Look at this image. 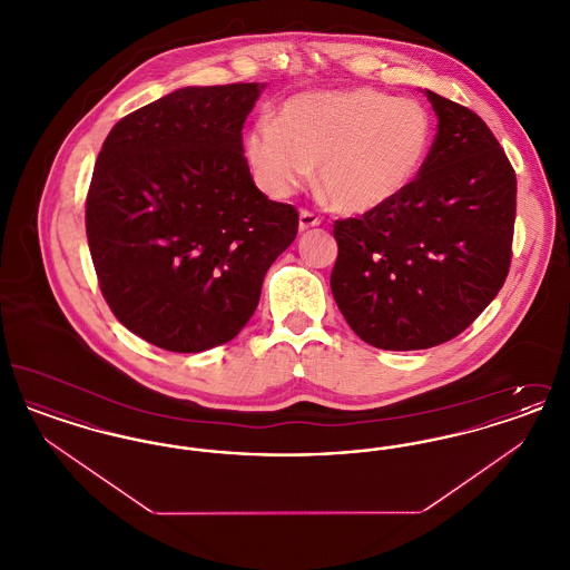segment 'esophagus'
I'll use <instances>...</instances> for the list:
<instances>
[{
    "mask_svg": "<svg viewBox=\"0 0 570 570\" xmlns=\"http://www.w3.org/2000/svg\"><path fill=\"white\" fill-rule=\"evenodd\" d=\"M323 219L316 216V214H312V212H307V209H301L298 212V230H307V228H314V226H318Z\"/></svg>",
    "mask_w": 570,
    "mask_h": 570,
    "instance_id": "obj_1",
    "label": "esophagus"
}]
</instances>
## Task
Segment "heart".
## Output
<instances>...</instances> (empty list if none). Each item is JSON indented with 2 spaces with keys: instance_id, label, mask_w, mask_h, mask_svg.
I'll list each match as a JSON object with an SVG mask.
<instances>
[{
  "instance_id": "heart-1",
  "label": "heart",
  "mask_w": 570,
  "mask_h": 570,
  "mask_svg": "<svg viewBox=\"0 0 570 570\" xmlns=\"http://www.w3.org/2000/svg\"><path fill=\"white\" fill-rule=\"evenodd\" d=\"M434 117L419 100L374 87L298 94L277 119L258 117L245 154L258 184L286 198L312 181L340 214H370L406 191L434 149Z\"/></svg>"
}]
</instances>
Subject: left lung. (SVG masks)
I'll list each match as a JSON object with an SVG mask.
<instances>
[{
    "label": "left lung",
    "instance_id": "8db88e82",
    "mask_svg": "<svg viewBox=\"0 0 570 570\" xmlns=\"http://www.w3.org/2000/svg\"><path fill=\"white\" fill-rule=\"evenodd\" d=\"M425 94L438 135L423 173L376 212L333 224V297L382 351L458 337L500 293L513 258V164L474 110Z\"/></svg>",
    "mask_w": 570,
    "mask_h": 570
}]
</instances>
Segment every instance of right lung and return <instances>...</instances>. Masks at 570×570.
<instances>
[{
	"mask_svg": "<svg viewBox=\"0 0 570 570\" xmlns=\"http://www.w3.org/2000/svg\"><path fill=\"white\" fill-rule=\"evenodd\" d=\"M258 82L184 87L119 119L94 166L85 230L110 312L145 342L203 353L252 318L298 214L254 186Z\"/></svg>",
	"mask_w": 570,
	"mask_h": 570,
	"instance_id": "add662e5",
	"label": "right lung"
}]
</instances>
